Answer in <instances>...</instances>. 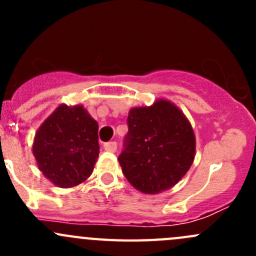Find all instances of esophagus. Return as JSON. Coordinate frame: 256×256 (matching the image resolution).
Returning <instances> with one entry per match:
<instances>
[{
  "label": "esophagus",
  "instance_id": "34e87169",
  "mask_svg": "<svg viewBox=\"0 0 256 256\" xmlns=\"http://www.w3.org/2000/svg\"><path fill=\"white\" fill-rule=\"evenodd\" d=\"M104 148L109 152H115L118 150V144L115 141H110V142L104 144Z\"/></svg>",
  "mask_w": 256,
  "mask_h": 256
}]
</instances>
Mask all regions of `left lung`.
Segmentation results:
<instances>
[{
    "mask_svg": "<svg viewBox=\"0 0 256 256\" xmlns=\"http://www.w3.org/2000/svg\"><path fill=\"white\" fill-rule=\"evenodd\" d=\"M128 126L118 162L128 182L146 194L174 187L196 156L194 132L184 114L160 99L151 106L132 108Z\"/></svg>",
    "mask_w": 256,
    "mask_h": 256,
    "instance_id": "left-lung-1",
    "label": "left lung"
}]
</instances>
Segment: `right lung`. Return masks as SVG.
Wrapping results in <instances>:
<instances>
[{
  "mask_svg": "<svg viewBox=\"0 0 256 256\" xmlns=\"http://www.w3.org/2000/svg\"><path fill=\"white\" fill-rule=\"evenodd\" d=\"M98 128L82 105H59L36 134L33 154L38 168L58 187L84 182L99 156Z\"/></svg>",
  "mask_w": 256,
  "mask_h": 256,
  "instance_id": "1",
  "label": "right lung"
}]
</instances>
